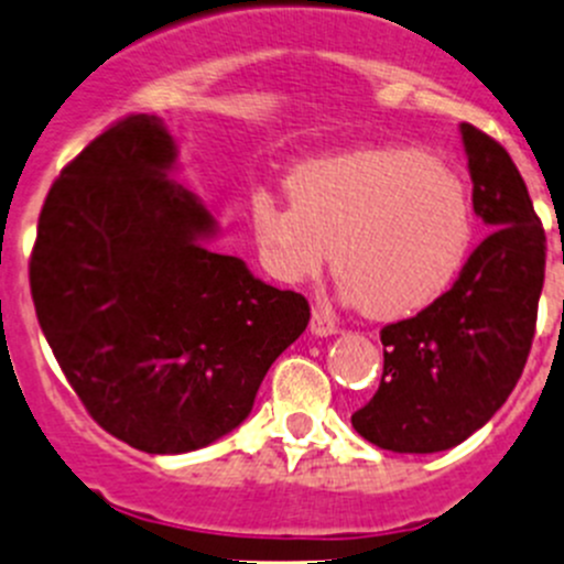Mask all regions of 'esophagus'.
<instances>
[{"label": "esophagus", "instance_id": "esophagus-1", "mask_svg": "<svg viewBox=\"0 0 564 564\" xmlns=\"http://www.w3.org/2000/svg\"><path fill=\"white\" fill-rule=\"evenodd\" d=\"M311 333L314 335L338 333V324H335V318L329 316L327 308H314V314H311Z\"/></svg>", "mask_w": 564, "mask_h": 564}]
</instances>
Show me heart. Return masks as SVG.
I'll list each match as a JSON object with an SVG mask.
<instances>
[{"label": "heart", "mask_w": 564, "mask_h": 564, "mask_svg": "<svg viewBox=\"0 0 564 564\" xmlns=\"http://www.w3.org/2000/svg\"><path fill=\"white\" fill-rule=\"evenodd\" d=\"M289 207L253 196L250 229L283 281L314 278L333 246L344 294L373 318L442 297L469 259L475 209L464 180L420 150L368 147L305 161L286 176Z\"/></svg>", "instance_id": "1"}]
</instances>
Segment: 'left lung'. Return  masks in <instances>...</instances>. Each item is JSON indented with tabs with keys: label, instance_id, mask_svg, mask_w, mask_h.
<instances>
[{
	"label": "left lung",
	"instance_id": "left-lung-1",
	"mask_svg": "<svg viewBox=\"0 0 564 564\" xmlns=\"http://www.w3.org/2000/svg\"><path fill=\"white\" fill-rule=\"evenodd\" d=\"M471 204L486 240L466 259L451 292L382 329L384 368L371 401L351 414L362 440L392 453L456 447L508 401L538 322L545 231L508 150L460 124Z\"/></svg>",
	"mask_w": 564,
	"mask_h": 564
}]
</instances>
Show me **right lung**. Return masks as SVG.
<instances>
[{
	"label": "right lung",
	"mask_w": 564,
	"mask_h": 564,
	"mask_svg": "<svg viewBox=\"0 0 564 564\" xmlns=\"http://www.w3.org/2000/svg\"><path fill=\"white\" fill-rule=\"evenodd\" d=\"M174 158L161 119L108 124L51 185L30 256L37 322L89 417L158 456L237 429L311 318L303 294L204 246L215 220L166 176Z\"/></svg>",
	"instance_id": "obj_1"
}]
</instances>
